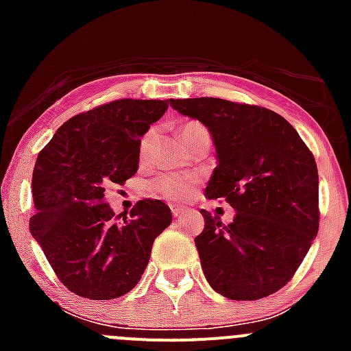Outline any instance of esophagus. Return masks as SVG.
Returning a JSON list of instances; mask_svg holds the SVG:
<instances>
[{"label":"esophagus","instance_id":"esophagus-1","mask_svg":"<svg viewBox=\"0 0 351 351\" xmlns=\"http://www.w3.org/2000/svg\"><path fill=\"white\" fill-rule=\"evenodd\" d=\"M183 212H185V207H182V205H171V214L175 215V217H180Z\"/></svg>","mask_w":351,"mask_h":351}]
</instances>
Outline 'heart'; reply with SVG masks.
<instances>
[{"label":"heart","mask_w":351,"mask_h":351,"mask_svg":"<svg viewBox=\"0 0 351 351\" xmlns=\"http://www.w3.org/2000/svg\"><path fill=\"white\" fill-rule=\"evenodd\" d=\"M204 129L205 127L202 125V123L193 122V120L182 123L178 129V137L180 141H182L183 146H186V143H189L190 137H192L193 134ZM153 136L154 132L153 130H149V132L143 137V141H141V153L143 154H146L147 149H149ZM197 182H198L197 176H192V175H162L154 180L151 189L154 190V193H158L159 197L166 198V200L183 202V200H189V198L193 195Z\"/></svg>","instance_id":"heart-1"}]
</instances>
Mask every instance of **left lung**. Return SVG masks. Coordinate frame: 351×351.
Here are the masks:
<instances>
[{"mask_svg":"<svg viewBox=\"0 0 351 351\" xmlns=\"http://www.w3.org/2000/svg\"><path fill=\"white\" fill-rule=\"evenodd\" d=\"M210 132L217 168L207 198L236 210L231 224L202 208L195 238L212 289L232 300H256L292 278L319 228V176L314 156L282 115L222 98L169 100Z\"/></svg>","mask_w":351,"mask_h":351,"instance_id":"1","label":"left lung"}]
</instances>
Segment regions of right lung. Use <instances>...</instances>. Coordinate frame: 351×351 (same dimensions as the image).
<instances>
[{
    "instance_id": "obj_1",
    "label": "right lung",
    "mask_w": 351,
    "mask_h": 351,
    "mask_svg": "<svg viewBox=\"0 0 351 351\" xmlns=\"http://www.w3.org/2000/svg\"><path fill=\"white\" fill-rule=\"evenodd\" d=\"M168 105L123 98L88 110L62 123L37 156L30 232L76 295L108 300L132 290L154 239L171 224L161 200H139L130 217L115 215L105 202V186L136 175L141 137Z\"/></svg>"
}]
</instances>
